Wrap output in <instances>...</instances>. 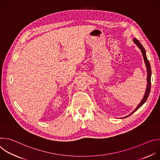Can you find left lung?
I'll use <instances>...</instances> for the list:
<instances>
[{
    "label": "left lung",
    "instance_id": "1",
    "mask_svg": "<svg viewBox=\"0 0 160 160\" xmlns=\"http://www.w3.org/2000/svg\"><path fill=\"white\" fill-rule=\"evenodd\" d=\"M133 42L135 44L137 45V46H138L141 52H142V56H143V58H144V62H145V64H146V70H147V86H146V92H145V94H144V96L142 98V99L141 100V101L140 102V103L138 104V106H137L135 108V109L130 114V115L125 117H123L122 118H127L128 117H129L130 115H131L132 113H133L136 110H138L139 108H140L144 103L146 101V100L148 99V98L149 95V93H150V91H151V66H150V63L147 58V56H146V51H145V49L143 48V46L142 45V44L139 42V40H137L136 38H133Z\"/></svg>",
    "mask_w": 160,
    "mask_h": 160
}]
</instances>
